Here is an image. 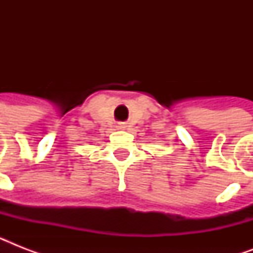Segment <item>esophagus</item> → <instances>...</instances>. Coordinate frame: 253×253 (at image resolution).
I'll return each instance as SVG.
<instances>
[{"instance_id": "esophagus-1", "label": "esophagus", "mask_w": 253, "mask_h": 253, "mask_svg": "<svg viewBox=\"0 0 253 253\" xmlns=\"http://www.w3.org/2000/svg\"><path fill=\"white\" fill-rule=\"evenodd\" d=\"M118 128H125V126H118Z\"/></svg>"}]
</instances>
